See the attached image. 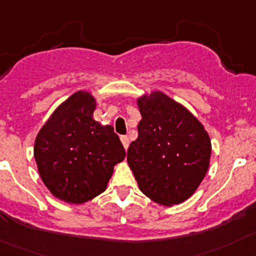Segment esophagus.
I'll list each match as a JSON object with an SVG mask.
<instances>
[{
    "label": "esophagus",
    "mask_w": 256,
    "mask_h": 256,
    "mask_svg": "<svg viewBox=\"0 0 256 256\" xmlns=\"http://www.w3.org/2000/svg\"><path fill=\"white\" fill-rule=\"evenodd\" d=\"M120 140L126 151V150H128V146H130V138H128V136H120Z\"/></svg>",
    "instance_id": "esophagus-1"
}]
</instances>
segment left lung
Returning <instances> with one entry per match:
<instances>
[{"mask_svg": "<svg viewBox=\"0 0 256 256\" xmlns=\"http://www.w3.org/2000/svg\"><path fill=\"white\" fill-rule=\"evenodd\" d=\"M142 119L126 161L140 192L162 206L179 204L204 179L210 140L189 110L156 91L138 100Z\"/></svg>", "mask_w": 256, "mask_h": 256, "instance_id": "1", "label": "left lung"}]
</instances>
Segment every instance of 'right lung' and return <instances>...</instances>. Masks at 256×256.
Returning <instances> with one entry per match:
<instances>
[{"instance_id": "add662e5", "label": "right lung", "mask_w": 256, "mask_h": 256, "mask_svg": "<svg viewBox=\"0 0 256 256\" xmlns=\"http://www.w3.org/2000/svg\"><path fill=\"white\" fill-rule=\"evenodd\" d=\"M95 99L78 91L57 108L38 133L34 156L50 193L68 203H85L106 189L112 168L126 151L112 126L92 119Z\"/></svg>"}]
</instances>
